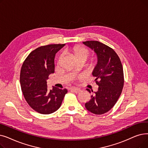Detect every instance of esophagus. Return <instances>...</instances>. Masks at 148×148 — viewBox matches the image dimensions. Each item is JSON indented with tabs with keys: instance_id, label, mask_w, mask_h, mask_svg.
Wrapping results in <instances>:
<instances>
[{
	"instance_id": "obj_1",
	"label": "esophagus",
	"mask_w": 148,
	"mask_h": 148,
	"mask_svg": "<svg viewBox=\"0 0 148 148\" xmlns=\"http://www.w3.org/2000/svg\"><path fill=\"white\" fill-rule=\"evenodd\" d=\"M71 91L76 93V94H77L81 91V90L77 88H71Z\"/></svg>"
}]
</instances>
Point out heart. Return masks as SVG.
<instances>
[{
	"mask_svg": "<svg viewBox=\"0 0 148 148\" xmlns=\"http://www.w3.org/2000/svg\"><path fill=\"white\" fill-rule=\"evenodd\" d=\"M68 50L71 53L73 54V55L77 59V60L80 59H84L86 60L89 55V51L85 48L81 47L80 45H75L71 48H69ZM62 58V55L60 56L59 60H60Z\"/></svg>",
	"mask_w": 148,
	"mask_h": 148,
	"instance_id": "1",
	"label": "heart"
}]
</instances>
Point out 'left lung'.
Segmentation results:
<instances>
[{
    "mask_svg": "<svg viewBox=\"0 0 148 148\" xmlns=\"http://www.w3.org/2000/svg\"><path fill=\"white\" fill-rule=\"evenodd\" d=\"M83 43L94 50L97 57L92 75L96 77L98 91L91 96L85 107L93 114H103L112 108L121 95L124 85L123 66L119 57L110 47L98 41H86ZM86 90L91 93L89 89Z\"/></svg>",
    "mask_w": 148,
    "mask_h": 148,
    "instance_id": "8db88e82",
    "label": "left lung"
}]
</instances>
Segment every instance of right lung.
Instances as JSON below:
<instances>
[{
	"mask_svg": "<svg viewBox=\"0 0 148 148\" xmlns=\"http://www.w3.org/2000/svg\"><path fill=\"white\" fill-rule=\"evenodd\" d=\"M65 44H53L38 47L24 61L20 75L22 91L28 104L36 112L49 114L60 107L68 91L53 86L47 88L49 74L54 73L56 54Z\"/></svg>",
	"mask_w": 148,
	"mask_h": 148,
	"instance_id": "obj_1",
	"label": "right lung"
}]
</instances>
